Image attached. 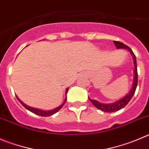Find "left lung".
Listing matches in <instances>:
<instances>
[{
    "mask_svg": "<svg viewBox=\"0 0 149 149\" xmlns=\"http://www.w3.org/2000/svg\"><path fill=\"white\" fill-rule=\"evenodd\" d=\"M114 43H115V46H116V48L118 49H126L127 51H129V52L130 53V54L132 56L133 62H134V71H133V73H134V78H133V84L132 86L131 90H129V93L124 97H123L121 99H119L118 101H115V102L111 103V104H103V103L99 102V101H96V100L91 99V98H90L88 97L89 100L91 101L92 104H93L95 107L105 112H116V111L120 110L122 108L124 107L125 106H126V104L129 102V101L131 100V98L134 95L137 85V69L135 55L133 53V51H132L131 48H129V46H127V45H125V44H123V43L118 41H114Z\"/></svg>",
    "mask_w": 149,
    "mask_h": 149,
    "instance_id": "1",
    "label": "left lung"
}]
</instances>
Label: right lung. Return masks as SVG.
<instances>
[{"mask_svg": "<svg viewBox=\"0 0 149 149\" xmlns=\"http://www.w3.org/2000/svg\"><path fill=\"white\" fill-rule=\"evenodd\" d=\"M68 87L66 89V90H65V95L67 94V93H68ZM17 98V100L20 102V104L23 105V107H24L25 108H26V109H28V110H29L30 112H33V113L36 114V115H40V116H42V117H48V116H51V115H54V114H55L56 112H57L59 110V109H61V108L62 107L64 106V104H65V103L67 101V97L65 98V101H64V102L62 103V104H61L60 106H59L58 107L55 108V109H51V110H42V109H37V108H34V107H30L29 106V105H27V104H26L25 103H23V101H21V100L20 99V98H18L17 95H16Z\"/></svg>", "mask_w": 149, "mask_h": 149, "instance_id": "right-lung-1", "label": "right lung"}]
</instances>
